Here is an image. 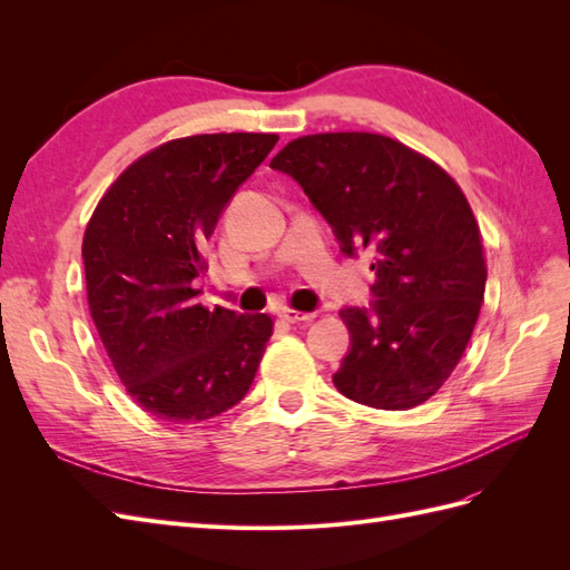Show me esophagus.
Listing matches in <instances>:
<instances>
[{
    "label": "esophagus",
    "instance_id": "1",
    "mask_svg": "<svg viewBox=\"0 0 570 570\" xmlns=\"http://www.w3.org/2000/svg\"><path fill=\"white\" fill-rule=\"evenodd\" d=\"M278 316L285 321V323H302V321H312L314 314L308 312H295V308H281Z\"/></svg>",
    "mask_w": 570,
    "mask_h": 570
}]
</instances>
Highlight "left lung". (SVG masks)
<instances>
[{
  "mask_svg": "<svg viewBox=\"0 0 570 570\" xmlns=\"http://www.w3.org/2000/svg\"><path fill=\"white\" fill-rule=\"evenodd\" d=\"M344 256L375 252L368 306L340 308L350 352L333 375L350 400L404 411L433 396L471 340L488 268L459 185L385 135L323 132L275 154Z\"/></svg>",
  "mask_w": 570,
  "mask_h": 570,
  "instance_id": "8db88e82",
  "label": "left lung"
}]
</instances>
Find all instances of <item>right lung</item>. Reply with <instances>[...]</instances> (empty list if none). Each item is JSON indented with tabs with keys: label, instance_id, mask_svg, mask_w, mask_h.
Listing matches in <instances>:
<instances>
[{
	"label": "right lung",
	"instance_id": "add662e5",
	"mask_svg": "<svg viewBox=\"0 0 570 570\" xmlns=\"http://www.w3.org/2000/svg\"><path fill=\"white\" fill-rule=\"evenodd\" d=\"M278 135L166 142L128 166L82 237L92 321L128 394L151 416L197 423L235 406L273 333L266 314L204 308L195 281L220 214Z\"/></svg>",
	"mask_w": 570,
	"mask_h": 570
}]
</instances>
